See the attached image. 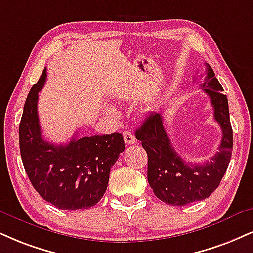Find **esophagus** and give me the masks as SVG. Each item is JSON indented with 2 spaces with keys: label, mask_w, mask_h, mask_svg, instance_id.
<instances>
[{
  "label": "esophagus",
  "mask_w": 253,
  "mask_h": 253,
  "mask_svg": "<svg viewBox=\"0 0 253 253\" xmlns=\"http://www.w3.org/2000/svg\"><path fill=\"white\" fill-rule=\"evenodd\" d=\"M124 139L127 145H133L135 142V136L130 132H128V130H125L124 132Z\"/></svg>",
  "instance_id": "esophagus-1"
}]
</instances>
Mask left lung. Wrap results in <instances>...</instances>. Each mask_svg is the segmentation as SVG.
Instances as JSON below:
<instances>
[{
  "label": "left lung",
  "instance_id": "1",
  "mask_svg": "<svg viewBox=\"0 0 253 253\" xmlns=\"http://www.w3.org/2000/svg\"><path fill=\"white\" fill-rule=\"evenodd\" d=\"M200 86L211 100L214 119L223 132L219 152L211 159L203 165L182 160L166 134L163 115L157 112L148 115L135 132L148 157L150 186L161 202L169 205L184 206L210 197L220 184L232 156L233 133L229 102L209 63H206V78Z\"/></svg>",
  "mask_w": 253,
  "mask_h": 253
}]
</instances>
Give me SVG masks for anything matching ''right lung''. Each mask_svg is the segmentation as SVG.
Returning <instances> with one entry per match:
<instances>
[{
	"mask_svg": "<svg viewBox=\"0 0 253 253\" xmlns=\"http://www.w3.org/2000/svg\"><path fill=\"white\" fill-rule=\"evenodd\" d=\"M47 78L45 68L32 87L19 127L22 163L33 187L45 202L61 210L89 209L107 188L111 167L125 150L123 134L78 138L55 145L42 138L38 115L39 92Z\"/></svg>",
	"mask_w": 253,
	"mask_h": 253,
	"instance_id": "right-lung-1",
	"label": "right lung"
}]
</instances>
